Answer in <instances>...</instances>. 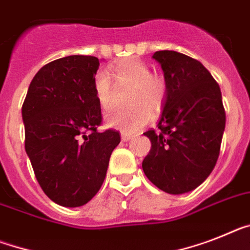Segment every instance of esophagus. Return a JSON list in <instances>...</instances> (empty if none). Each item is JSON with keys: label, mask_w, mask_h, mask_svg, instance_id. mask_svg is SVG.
<instances>
[{"label": "esophagus", "mask_w": 250, "mask_h": 250, "mask_svg": "<svg viewBox=\"0 0 250 250\" xmlns=\"http://www.w3.org/2000/svg\"><path fill=\"white\" fill-rule=\"evenodd\" d=\"M132 137H133V136H132V135H129V133H125V132H122V135H121L122 141L127 142V141H129V140H131Z\"/></svg>", "instance_id": "esophagus-1"}]
</instances>
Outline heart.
I'll list each match as a JSON object with an SVG mask.
<instances>
[{
  "label": "heart",
  "mask_w": 250,
  "mask_h": 250,
  "mask_svg": "<svg viewBox=\"0 0 250 250\" xmlns=\"http://www.w3.org/2000/svg\"><path fill=\"white\" fill-rule=\"evenodd\" d=\"M109 76L118 85H129L127 109H115L105 115L108 127L125 132H136L150 122V110L157 109L165 96V83L160 77L151 75L150 67L144 61L128 57L109 67ZM96 99L104 109L112 105L113 90L110 81L104 73H98L94 80Z\"/></svg>",
  "instance_id": "obj_1"
}]
</instances>
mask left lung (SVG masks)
I'll use <instances>...</instances> for the list:
<instances>
[{
  "instance_id": "8db88e82",
  "label": "left lung",
  "mask_w": 250,
  "mask_h": 250,
  "mask_svg": "<svg viewBox=\"0 0 250 250\" xmlns=\"http://www.w3.org/2000/svg\"><path fill=\"white\" fill-rule=\"evenodd\" d=\"M165 80L159 131L145 132L151 150L142 161L145 175L169 194L196 189L216 165L225 131L221 90L200 61L175 50L152 56Z\"/></svg>"
}]
</instances>
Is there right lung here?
<instances>
[{
    "label": "right lung",
    "instance_id": "add662e5",
    "mask_svg": "<svg viewBox=\"0 0 250 250\" xmlns=\"http://www.w3.org/2000/svg\"><path fill=\"white\" fill-rule=\"evenodd\" d=\"M99 62L75 54L45 64L22 104L25 151L43 192L60 206H83L95 196L121 142L118 132L96 131L102 123L94 90Z\"/></svg>",
    "mask_w": 250,
    "mask_h": 250
}]
</instances>
